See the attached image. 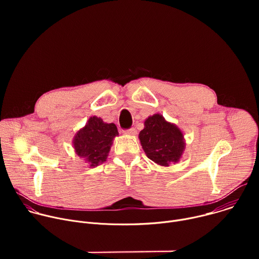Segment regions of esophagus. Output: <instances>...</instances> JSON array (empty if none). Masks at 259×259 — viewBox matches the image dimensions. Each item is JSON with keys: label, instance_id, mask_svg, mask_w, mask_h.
I'll list each match as a JSON object with an SVG mask.
<instances>
[{"label": "esophagus", "instance_id": "1", "mask_svg": "<svg viewBox=\"0 0 259 259\" xmlns=\"http://www.w3.org/2000/svg\"><path fill=\"white\" fill-rule=\"evenodd\" d=\"M124 134L126 135H131V136H134L137 134V131L134 129V128H131V129H128V130H125L124 131Z\"/></svg>", "mask_w": 259, "mask_h": 259}]
</instances>
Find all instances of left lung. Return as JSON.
I'll return each mask as SVG.
<instances>
[{"label": "left lung", "instance_id": "1", "mask_svg": "<svg viewBox=\"0 0 259 259\" xmlns=\"http://www.w3.org/2000/svg\"><path fill=\"white\" fill-rule=\"evenodd\" d=\"M138 137L146 157L163 167L178 163L186 150L182 131L160 114L144 121V128Z\"/></svg>", "mask_w": 259, "mask_h": 259}]
</instances>
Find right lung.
<instances>
[{
    "mask_svg": "<svg viewBox=\"0 0 259 259\" xmlns=\"http://www.w3.org/2000/svg\"><path fill=\"white\" fill-rule=\"evenodd\" d=\"M118 135L114 123H105L101 118L93 116L73 136L72 145L76 154L89 167L94 168L106 161L113 140Z\"/></svg>",
    "mask_w": 259,
    "mask_h": 259,
    "instance_id": "add662e5",
    "label": "right lung"
}]
</instances>
